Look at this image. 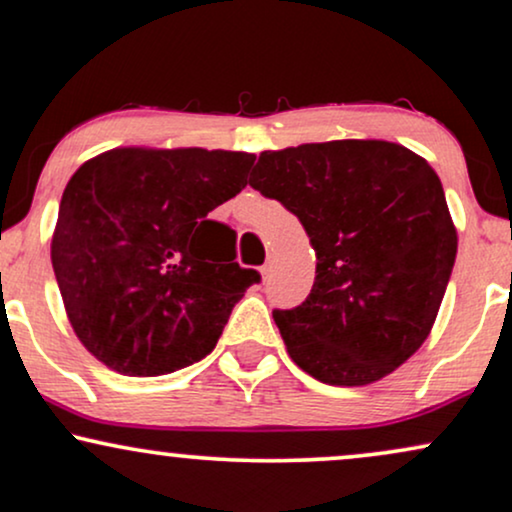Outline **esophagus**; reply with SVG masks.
<instances>
[{
  "label": "esophagus",
  "instance_id": "1",
  "mask_svg": "<svg viewBox=\"0 0 512 512\" xmlns=\"http://www.w3.org/2000/svg\"><path fill=\"white\" fill-rule=\"evenodd\" d=\"M272 269H274V262L272 260H267L262 264V276L264 279H269V274H272Z\"/></svg>",
  "mask_w": 512,
  "mask_h": 512
}]
</instances>
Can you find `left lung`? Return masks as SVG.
Listing matches in <instances>:
<instances>
[{
  "label": "left lung",
  "mask_w": 512,
  "mask_h": 512,
  "mask_svg": "<svg viewBox=\"0 0 512 512\" xmlns=\"http://www.w3.org/2000/svg\"><path fill=\"white\" fill-rule=\"evenodd\" d=\"M250 186L300 219L317 255L303 305L274 310L288 355L331 386H365L427 341L458 233L436 171L386 140L262 152Z\"/></svg>",
  "instance_id": "1"
}]
</instances>
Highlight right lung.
Wrapping results in <instances>:
<instances>
[{
    "label": "right lung",
    "mask_w": 512,
    "mask_h": 512,
    "mask_svg": "<svg viewBox=\"0 0 512 512\" xmlns=\"http://www.w3.org/2000/svg\"><path fill=\"white\" fill-rule=\"evenodd\" d=\"M248 152L116 147L61 195L52 267L85 348L126 377H159L217 346L255 269L209 212L248 186Z\"/></svg>",
    "instance_id": "1"
}]
</instances>
